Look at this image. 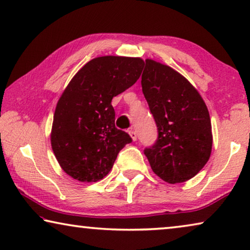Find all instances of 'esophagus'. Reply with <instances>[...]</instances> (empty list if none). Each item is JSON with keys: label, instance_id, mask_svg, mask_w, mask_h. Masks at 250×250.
Instances as JSON below:
<instances>
[{"label": "esophagus", "instance_id": "obj_1", "mask_svg": "<svg viewBox=\"0 0 250 250\" xmlns=\"http://www.w3.org/2000/svg\"><path fill=\"white\" fill-rule=\"evenodd\" d=\"M129 135L131 136V138H132V140H133V141H136V140H137L138 135H137L136 130H133V129H130V130H129Z\"/></svg>", "mask_w": 250, "mask_h": 250}]
</instances>
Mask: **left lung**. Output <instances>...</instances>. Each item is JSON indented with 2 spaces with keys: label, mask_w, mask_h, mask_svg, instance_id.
<instances>
[{
  "label": "left lung",
  "mask_w": 250,
  "mask_h": 250,
  "mask_svg": "<svg viewBox=\"0 0 250 250\" xmlns=\"http://www.w3.org/2000/svg\"><path fill=\"white\" fill-rule=\"evenodd\" d=\"M141 86L158 132L155 144L144 150L151 169L170 184L194 177L212 149L203 99L180 73L151 59H146Z\"/></svg>",
  "instance_id": "left-lung-1"
}]
</instances>
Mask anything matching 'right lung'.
Listing matches in <instances>:
<instances>
[{"instance_id":"1","label":"right lung","mask_w":250,"mask_h":250,"mask_svg":"<svg viewBox=\"0 0 250 250\" xmlns=\"http://www.w3.org/2000/svg\"><path fill=\"white\" fill-rule=\"evenodd\" d=\"M140 58L104 56L76 73L56 106L51 147L64 172L98 182L112 168L131 137L115 128L114 96L132 86L144 68Z\"/></svg>"}]
</instances>
